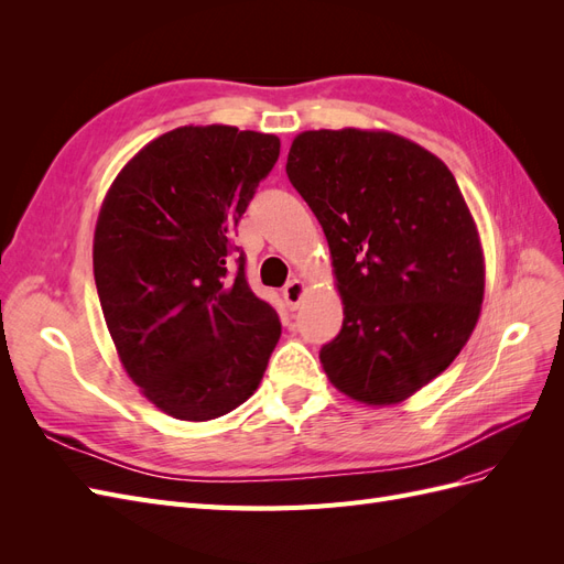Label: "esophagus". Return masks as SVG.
Masks as SVG:
<instances>
[{
	"instance_id": "34e87169",
	"label": "esophagus",
	"mask_w": 564,
	"mask_h": 564,
	"mask_svg": "<svg viewBox=\"0 0 564 564\" xmlns=\"http://www.w3.org/2000/svg\"><path fill=\"white\" fill-rule=\"evenodd\" d=\"M282 296H284L289 308H292V311L299 308V303H301L303 296H305V282L292 280V282H289V284L282 289Z\"/></svg>"
}]
</instances>
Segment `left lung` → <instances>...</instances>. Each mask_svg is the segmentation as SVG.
<instances>
[{
  "label": "left lung",
  "instance_id": "1",
  "mask_svg": "<svg viewBox=\"0 0 564 564\" xmlns=\"http://www.w3.org/2000/svg\"><path fill=\"white\" fill-rule=\"evenodd\" d=\"M286 176L329 242L344 327L319 350L329 381L398 404L445 371L485 296L480 237L454 174L390 131L299 133Z\"/></svg>",
  "mask_w": 564,
  "mask_h": 564
}]
</instances>
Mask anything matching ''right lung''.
Segmentation results:
<instances>
[{
	"label": "right lung",
	"mask_w": 564,
	"mask_h": 564,
	"mask_svg": "<svg viewBox=\"0 0 564 564\" xmlns=\"http://www.w3.org/2000/svg\"><path fill=\"white\" fill-rule=\"evenodd\" d=\"M280 158L272 133L178 127L119 172L98 214L94 278L131 381L164 414L218 419L259 388L282 324L232 237Z\"/></svg>",
	"instance_id": "obj_1"
}]
</instances>
